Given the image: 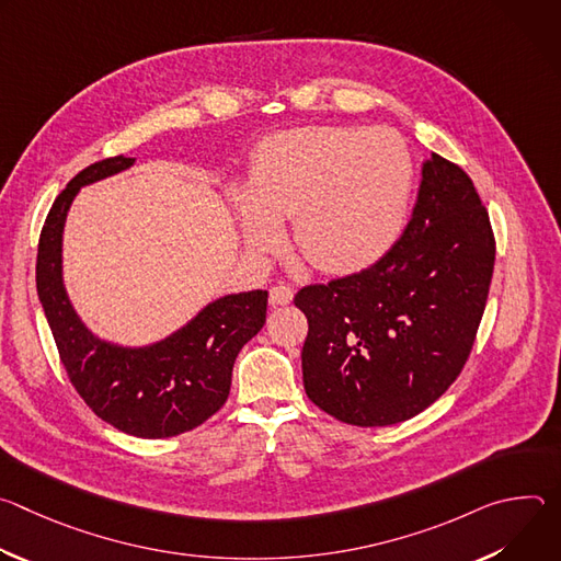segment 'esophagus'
Masks as SVG:
<instances>
[{
    "label": "esophagus",
    "mask_w": 561,
    "mask_h": 561,
    "mask_svg": "<svg viewBox=\"0 0 561 561\" xmlns=\"http://www.w3.org/2000/svg\"><path fill=\"white\" fill-rule=\"evenodd\" d=\"M293 295H295V290L288 284H275L268 293V299L273 306H286L293 301Z\"/></svg>",
    "instance_id": "obj_1"
}]
</instances>
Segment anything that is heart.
<instances>
[{"instance_id":"obj_1","label":"heart","mask_w":561,"mask_h":561,"mask_svg":"<svg viewBox=\"0 0 561 561\" xmlns=\"http://www.w3.org/2000/svg\"><path fill=\"white\" fill-rule=\"evenodd\" d=\"M413 178L411 150L397 133L310 126L255 148L247 191H232V206L251 253L275 251L277 221L290 219V242L314 268L351 273L397 244Z\"/></svg>"}]
</instances>
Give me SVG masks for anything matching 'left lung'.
Returning a JSON list of instances; mask_svg holds the SVG:
<instances>
[{
	"label": "left lung",
	"mask_w": 561,
	"mask_h": 561,
	"mask_svg": "<svg viewBox=\"0 0 561 561\" xmlns=\"http://www.w3.org/2000/svg\"><path fill=\"white\" fill-rule=\"evenodd\" d=\"M495 268V234L472 180L435 154L413 217L373 266L299 288L310 402L353 426L407 422L448 390L472 351Z\"/></svg>",
	"instance_id": "left-lung-1"
}]
</instances>
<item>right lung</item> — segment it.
I'll return each instance as SVG.
<instances>
[{"label": "right lung", "mask_w": 561, "mask_h": 561, "mask_svg": "<svg viewBox=\"0 0 561 561\" xmlns=\"http://www.w3.org/2000/svg\"><path fill=\"white\" fill-rule=\"evenodd\" d=\"M133 162L124 154L100 159L57 195L42 226L35 279L59 362L84 404L122 433L164 439L197 428L226 404L239 351L266 324L268 290L226 295L186 329L148 348H119L93 337L61 284L64 219L79 188Z\"/></svg>", "instance_id": "right-lung-1"}]
</instances>
